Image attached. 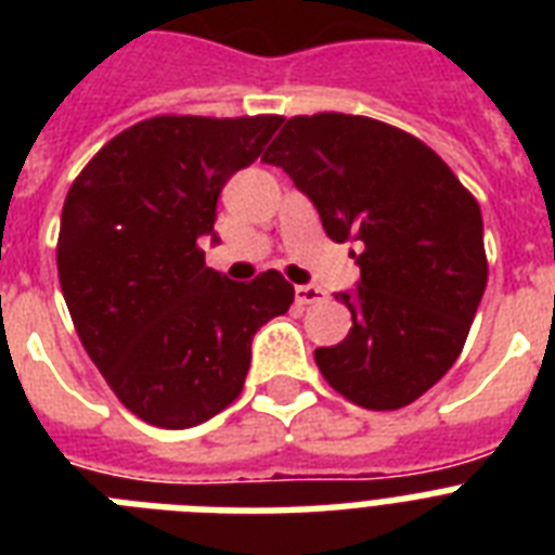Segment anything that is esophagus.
Segmentation results:
<instances>
[{
	"label": "esophagus",
	"mask_w": 555,
	"mask_h": 555,
	"mask_svg": "<svg viewBox=\"0 0 555 555\" xmlns=\"http://www.w3.org/2000/svg\"><path fill=\"white\" fill-rule=\"evenodd\" d=\"M325 299V291L317 285H299L296 287V302L299 305H313V302H322Z\"/></svg>",
	"instance_id": "esophagus-1"
}]
</instances>
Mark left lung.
Here are the masks:
<instances>
[{"label":"left lung","mask_w":555,"mask_h":555,"mask_svg":"<svg viewBox=\"0 0 555 555\" xmlns=\"http://www.w3.org/2000/svg\"><path fill=\"white\" fill-rule=\"evenodd\" d=\"M264 164L305 192L334 242H357L354 328L317 348L322 377L351 403H414L461 354L483 287V218L455 172L412 134L371 117H291Z\"/></svg>","instance_id":"left-lung-1"}]
</instances>
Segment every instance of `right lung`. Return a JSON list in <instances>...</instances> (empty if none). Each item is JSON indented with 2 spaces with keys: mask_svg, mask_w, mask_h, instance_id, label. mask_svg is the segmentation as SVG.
<instances>
[{
  "mask_svg": "<svg viewBox=\"0 0 555 555\" xmlns=\"http://www.w3.org/2000/svg\"><path fill=\"white\" fill-rule=\"evenodd\" d=\"M282 117H152L89 160L68 190L56 270L82 348L120 403L190 429L242 395L256 331L294 302L276 270L207 268L218 195Z\"/></svg>",
  "mask_w": 555,
  "mask_h": 555,
  "instance_id": "obj_1",
  "label": "right lung"
}]
</instances>
